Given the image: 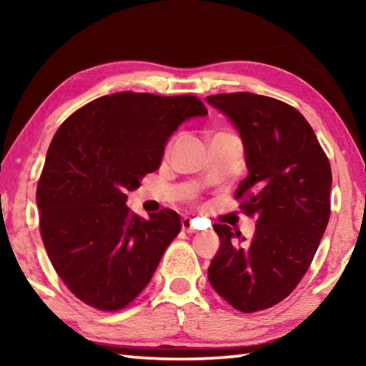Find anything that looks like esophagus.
Here are the masks:
<instances>
[{"label": "esophagus", "mask_w": 366, "mask_h": 366, "mask_svg": "<svg viewBox=\"0 0 366 366\" xmlns=\"http://www.w3.org/2000/svg\"><path fill=\"white\" fill-rule=\"evenodd\" d=\"M182 231H185V232H195L194 219L189 218V216H185V218L182 219Z\"/></svg>", "instance_id": "34e87169"}]
</instances>
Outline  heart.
I'll return each instance as SVG.
<instances>
[{"label":"heart","instance_id":"heart-1","mask_svg":"<svg viewBox=\"0 0 366 366\" xmlns=\"http://www.w3.org/2000/svg\"><path fill=\"white\" fill-rule=\"evenodd\" d=\"M174 142H176V139H172V140L169 142V144H168V148H166V152H169V150H171L172 145H174Z\"/></svg>","mask_w":366,"mask_h":366}]
</instances>
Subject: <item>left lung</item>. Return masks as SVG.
Instances as JSON below:
<instances>
[{
    "label": "left lung",
    "instance_id": "left-lung-1",
    "mask_svg": "<svg viewBox=\"0 0 366 366\" xmlns=\"http://www.w3.org/2000/svg\"><path fill=\"white\" fill-rule=\"evenodd\" d=\"M242 137L249 176L235 198L257 216L252 240L214 224L221 247L208 268L213 289L244 313L286 299L310 268L331 214L330 159L290 104L249 92L207 97Z\"/></svg>",
    "mask_w": 366,
    "mask_h": 366
}]
</instances>
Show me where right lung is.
Listing matches in <instances>:
<instances>
[{"label": "right lung", "mask_w": 366, "mask_h": 366, "mask_svg": "<svg viewBox=\"0 0 366 366\" xmlns=\"http://www.w3.org/2000/svg\"><path fill=\"white\" fill-rule=\"evenodd\" d=\"M208 113L194 95H107L61 124L36 185L40 232L67 289L102 312L126 308L181 231L169 208L140 218L127 192L157 171L171 134Z\"/></svg>", "instance_id": "1"}]
</instances>
